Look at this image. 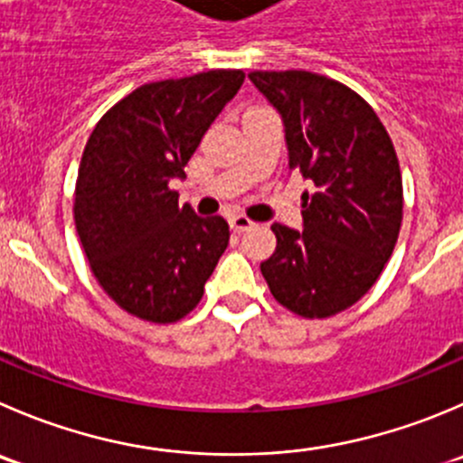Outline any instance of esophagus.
I'll list each match as a JSON object with an SVG mask.
<instances>
[{
  "label": "esophagus",
  "mask_w": 463,
  "mask_h": 463,
  "mask_svg": "<svg viewBox=\"0 0 463 463\" xmlns=\"http://www.w3.org/2000/svg\"><path fill=\"white\" fill-rule=\"evenodd\" d=\"M228 223H231L232 231H237V232H244V231H249V228L255 226V223L250 222L249 217H244V214H231Z\"/></svg>",
  "instance_id": "34e87169"
}]
</instances>
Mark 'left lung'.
Instances as JSON below:
<instances>
[{"label": "left lung", "mask_w": 463, "mask_h": 463, "mask_svg": "<svg viewBox=\"0 0 463 463\" xmlns=\"http://www.w3.org/2000/svg\"><path fill=\"white\" fill-rule=\"evenodd\" d=\"M282 118L289 169L303 192V231L273 223L260 264L273 298L305 318L344 312L373 287L402 223L396 149L373 108L339 80L303 70L250 71Z\"/></svg>", "instance_id": "obj_1"}]
</instances>
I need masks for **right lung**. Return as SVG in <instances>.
<instances>
[{
  "label": "right lung",
  "mask_w": 463,
  "mask_h": 463,
  "mask_svg": "<svg viewBox=\"0 0 463 463\" xmlns=\"http://www.w3.org/2000/svg\"><path fill=\"white\" fill-rule=\"evenodd\" d=\"M244 83L210 70L133 90L99 119L80 158L74 222L94 278L122 309L174 323L203 296L228 246L223 217L178 205L172 183Z\"/></svg>",
  "instance_id": "add662e5"
}]
</instances>
